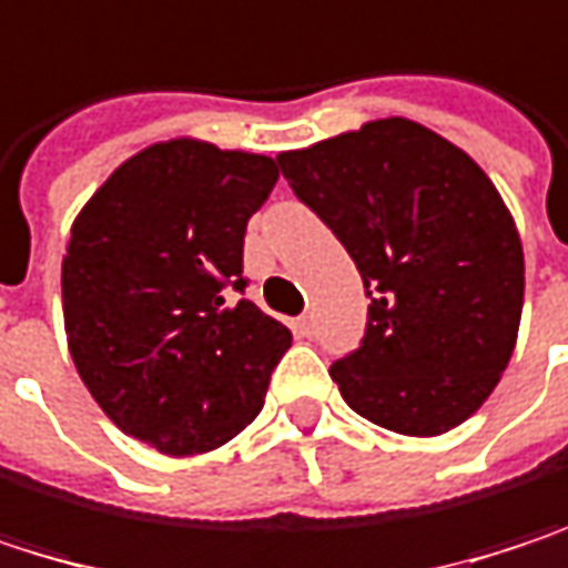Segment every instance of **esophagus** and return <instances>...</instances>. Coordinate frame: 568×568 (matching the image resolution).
<instances>
[{
	"instance_id": "1",
	"label": "esophagus",
	"mask_w": 568,
	"mask_h": 568,
	"mask_svg": "<svg viewBox=\"0 0 568 568\" xmlns=\"http://www.w3.org/2000/svg\"><path fill=\"white\" fill-rule=\"evenodd\" d=\"M294 329H297V336H314V317L311 314H304V317H297L294 320Z\"/></svg>"
}]
</instances>
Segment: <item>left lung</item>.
Wrapping results in <instances>:
<instances>
[{"label":"left lung","instance_id":"left-lung-1","mask_svg":"<svg viewBox=\"0 0 568 568\" xmlns=\"http://www.w3.org/2000/svg\"><path fill=\"white\" fill-rule=\"evenodd\" d=\"M277 163L373 297L363 346L329 369L346 405L412 438L458 428L497 389L524 314V245L497 185L408 116Z\"/></svg>","mask_w":568,"mask_h":568}]
</instances>
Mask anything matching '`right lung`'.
Returning <instances> with one entry per match:
<instances>
[{"label": "right lung", "instance_id": "right-lung-1", "mask_svg": "<svg viewBox=\"0 0 568 568\" xmlns=\"http://www.w3.org/2000/svg\"><path fill=\"white\" fill-rule=\"evenodd\" d=\"M281 176L264 153L176 136L123 160L84 202L61 261L81 383L123 432L170 458L248 428L291 329L251 301L248 219Z\"/></svg>", "mask_w": 568, "mask_h": 568}]
</instances>
